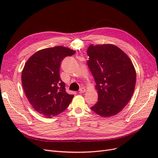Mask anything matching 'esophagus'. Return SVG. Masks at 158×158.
Listing matches in <instances>:
<instances>
[{"instance_id":"1","label":"esophagus","mask_w":158,"mask_h":158,"mask_svg":"<svg viewBox=\"0 0 158 158\" xmlns=\"http://www.w3.org/2000/svg\"><path fill=\"white\" fill-rule=\"evenodd\" d=\"M85 92V89L84 88H82L80 89L79 93H80V94H83V93H84Z\"/></svg>"}]
</instances>
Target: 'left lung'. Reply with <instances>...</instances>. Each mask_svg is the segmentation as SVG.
Instances as JSON below:
<instances>
[{"label": "left lung", "instance_id": "left-lung-1", "mask_svg": "<svg viewBox=\"0 0 158 158\" xmlns=\"http://www.w3.org/2000/svg\"><path fill=\"white\" fill-rule=\"evenodd\" d=\"M87 62L98 93V102L91 109L99 115L110 117L121 111L131 99L136 74L131 60L112 44L90 45Z\"/></svg>", "mask_w": 158, "mask_h": 158}]
</instances>
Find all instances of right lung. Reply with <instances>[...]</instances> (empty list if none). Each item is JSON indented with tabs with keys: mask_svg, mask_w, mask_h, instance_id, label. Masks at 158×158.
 <instances>
[{
	"mask_svg": "<svg viewBox=\"0 0 158 158\" xmlns=\"http://www.w3.org/2000/svg\"><path fill=\"white\" fill-rule=\"evenodd\" d=\"M76 52L56 46L38 51L27 60L22 73L26 96L37 112L46 117L58 115L69 107L74 95L66 93L59 75L61 61Z\"/></svg>",
	"mask_w": 158,
	"mask_h": 158,
	"instance_id": "1",
	"label": "right lung"
}]
</instances>
